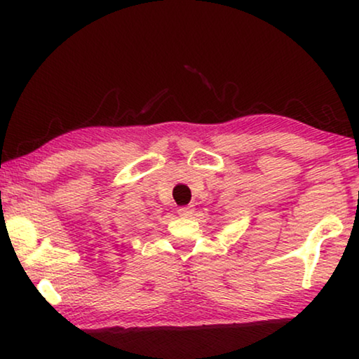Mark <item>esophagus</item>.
Segmentation results:
<instances>
[{"instance_id":"34e87169","label":"esophagus","mask_w":359,"mask_h":359,"mask_svg":"<svg viewBox=\"0 0 359 359\" xmlns=\"http://www.w3.org/2000/svg\"><path fill=\"white\" fill-rule=\"evenodd\" d=\"M193 212H194L193 205H183V208L178 209V214L181 215V217H189Z\"/></svg>"}]
</instances>
